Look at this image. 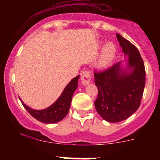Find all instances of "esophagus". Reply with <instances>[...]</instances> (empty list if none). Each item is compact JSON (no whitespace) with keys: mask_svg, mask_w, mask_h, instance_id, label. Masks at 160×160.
I'll return each mask as SVG.
<instances>
[{"mask_svg":"<svg viewBox=\"0 0 160 160\" xmlns=\"http://www.w3.org/2000/svg\"><path fill=\"white\" fill-rule=\"evenodd\" d=\"M91 79H92V76L89 71H84L82 73L81 81L82 82V84H84V85H87V84H89L91 81Z\"/></svg>","mask_w":160,"mask_h":160,"instance_id":"34e87169","label":"esophagus"}]
</instances>
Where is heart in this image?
Segmentation results:
<instances>
[{
	"label": "heart",
	"mask_w": 160,
	"mask_h": 160,
	"mask_svg": "<svg viewBox=\"0 0 160 160\" xmlns=\"http://www.w3.org/2000/svg\"><path fill=\"white\" fill-rule=\"evenodd\" d=\"M115 54V47L113 43H108L104 47L101 57L99 65L102 68H105L111 63Z\"/></svg>",
	"instance_id": "b5f03b06"
}]
</instances>
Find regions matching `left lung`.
Masks as SVG:
<instances>
[{
  "mask_svg": "<svg viewBox=\"0 0 160 160\" xmlns=\"http://www.w3.org/2000/svg\"><path fill=\"white\" fill-rule=\"evenodd\" d=\"M122 52L128 56L126 73L115 64L104 71H94L95 83L98 90L95 101L97 112L104 120L118 122L137 111L141 104L145 86V68L138 49L128 40L117 34Z\"/></svg>",
  "mask_w": 160,
  "mask_h": 160,
  "instance_id": "1",
  "label": "left lung"
}]
</instances>
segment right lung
I'll return each mask as SVG.
<instances>
[{
    "label": "right lung",
    "mask_w": 160,
    "mask_h": 160,
    "mask_svg": "<svg viewBox=\"0 0 160 160\" xmlns=\"http://www.w3.org/2000/svg\"><path fill=\"white\" fill-rule=\"evenodd\" d=\"M79 78L80 76H77L76 78L72 79L71 81L66 86L63 92L60 95L59 98L57 99L56 102L50 107L46 108L44 110H40V111L33 110L25 105L22 101L19 99L28 112L34 118L40 122H44V123H55V122H59L63 120L68 113L73 94L78 88Z\"/></svg>",
    "instance_id": "right-lung-1"
}]
</instances>
